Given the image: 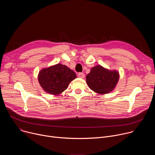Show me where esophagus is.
I'll return each mask as SVG.
<instances>
[{
	"label": "esophagus",
	"mask_w": 155,
	"mask_h": 155,
	"mask_svg": "<svg viewBox=\"0 0 155 155\" xmlns=\"http://www.w3.org/2000/svg\"><path fill=\"white\" fill-rule=\"evenodd\" d=\"M78 77H79V78H84V74H83V73H78Z\"/></svg>",
	"instance_id": "obj_1"
}]
</instances>
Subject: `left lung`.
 Listing matches in <instances>:
<instances>
[{
  "mask_svg": "<svg viewBox=\"0 0 155 155\" xmlns=\"http://www.w3.org/2000/svg\"><path fill=\"white\" fill-rule=\"evenodd\" d=\"M119 77L117 71H109L101 65H96L86 75V83L94 92L104 94L114 90Z\"/></svg>",
  "mask_w": 155,
  "mask_h": 155,
  "instance_id": "obj_1",
  "label": "left lung"
}]
</instances>
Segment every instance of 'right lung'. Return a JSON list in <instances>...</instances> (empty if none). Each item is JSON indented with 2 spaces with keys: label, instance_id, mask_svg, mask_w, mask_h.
<instances>
[{
  "label": "right lung",
  "instance_id": "obj_1",
  "mask_svg": "<svg viewBox=\"0 0 155 155\" xmlns=\"http://www.w3.org/2000/svg\"><path fill=\"white\" fill-rule=\"evenodd\" d=\"M76 77L75 73L68 66L58 64L41 69L38 79L44 91L50 94L58 95L67 89L69 83Z\"/></svg>",
  "mask_w": 155,
  "mask_h": 155
}]
</instances>
